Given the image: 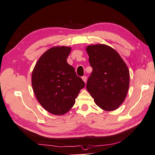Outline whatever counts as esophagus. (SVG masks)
I'll return each instance as SVG.
<instances>
[{
	"mask_svg": "<svg viewBox=\"0 0 155 155\" xmlns=\"http://www.w3.org/2000/svg\"><path fill=\"white\" fill-rule=\"evenodd\" d=\"M82 79H83V81L86 83V82H87V77H86V76H83V77H82Z\"/></svg>",
	"mask_w": 155,
	"mask_h": 155,
	"instance_id": "obj_1",
	"label": "esophagus"
}]
</instances>
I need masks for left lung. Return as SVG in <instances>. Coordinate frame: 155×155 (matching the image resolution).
<instances>
[{"label":"left lung","mask_w":155,"mask_h":155,"mask_svg":"<svg viewBox=\"0 0 155 155\" xmlns=\"http://www.w3.org/2000/svg\"><path fill=\"white\" fill-rule=\"evenodd\" d=\"M92 72L86 88L101 108L117 109L126 98L129 88L128 68L121 56L110 47L98 44L86 48Z\"/></svg>","instance_id":"left-lung-1"}]
</instances>
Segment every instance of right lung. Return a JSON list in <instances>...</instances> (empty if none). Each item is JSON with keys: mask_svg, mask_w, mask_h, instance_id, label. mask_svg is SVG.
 I'll return each mask as SVG.
<instances>
[{"mask_svg": "<svg viewBox=\"0 0 155 155\" xmlns=\"http://www.w3.org/2000/svg\"><path fill=\"white\" fill-rule=\"evenodd\" d=\"M69 47H54L41 56L31 74V84L38 101L56 115L68 112L85 83L67 62Z\"/></svg>", "mask_w": 155, "mask_h": 155, "instance_id": "right-lung-1", "label": "right lung"}]
</instances>
